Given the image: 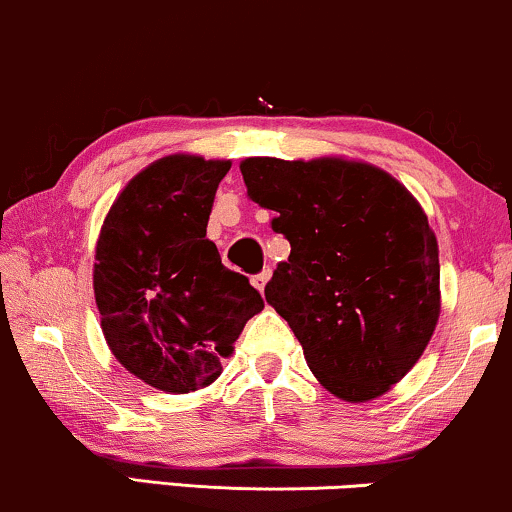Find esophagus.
Here are the masks:
<instances>
[{
  "mask_svg": "<svg viewBox=\"0 0 512 512\" xmlns=\"http://www.w3.org/2000/svg\"><path fill=\"white\" fill-rule=\"evenodd\" d=\"M269 279H272V269H264V272H260L255 276V279H252V283H255V288L257 291H264V286H267L269 283Z\"/></svg>",
  "mask_w": 512,
  "mask_h": 512,
  "instance_id": "34e87169",
  "label": "esophagus"
}]
</instances>
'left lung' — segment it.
Returning a JSON list of instances; mask_svg holds the SVG:
<instances>
[{
    "label": "left lung",
    "mask_w": 512,
    "mask_h": 512,
    "mask_svg": "<svg viewBox=\"0 0 512 512\" xmlns=\"http://www.w3.org/2000/svg\"><path fill=\"white\" fill-rule=\"evenodd\" d=\"M248 197L291 243L264 298L307 367L348 403L384 396L420 360L439 322V243L403 183L346 157L240 162Z\"/></svg>",
    "instance_id": "obj_1"
}]
</instances>
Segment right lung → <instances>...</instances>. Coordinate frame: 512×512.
<instances>
[{"label": "right lung", "mask_w": 512, "mask_h": 512, "mask_svg": "<svg viewBox=\"0 0 512 512\" xmlns=\"http://www.w3.org/2000/svg\"><path fill=\"white\" fill-rule=\"evenodd\" d=\"M231 159L166 155L116 195L100 229L92 288L104 341L164 393L205 389L262 295L221 264L207 221Z\"/></svg>", "instance_id": "obj_1"}]
</instances>
